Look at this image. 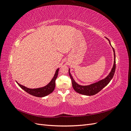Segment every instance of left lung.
Instances as JSON below:
<instances>
[{"mask_svg": "<svg viewBox=\"0 0 131 131\" xmlns=\"http://www.w3.org/2000/svg\"><path fill=\"white\" fill-rule=\"evenodd\" d=\"M108 40L109 41V43L111 45L110 40L108 39ZM113 50L114 51V63L113 68L112 69L109 74L107 76L105 79H103V80L98 81L97 82L94 83V84H91L88 86H81L79 85L77 83L75 82L73 78L72 77V75L70 73V69H69V74L70 78L71 79L72 82V85L73 87V89L74 90L79 93H80L82 94L86 95V96H93L98 93L100 91H101L104 87H105L108 85L111 80L113 79L114 75L115 74L116 69V61H115V50L113 47Z\"/></svg>", "mask_w": 131, "mask_h": 131, "instance_id": "8db88e82", "label": "left lung"}]
</instances>
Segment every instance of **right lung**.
Segmentation results:
<instances>
[{
    "mask_svg": "<svg viewBox=\"0 0 131 131\" xmlns=\"http://www.w3.org/2000/svg\"><path fill=\"white\" fill-rule=\"evenodd\" d=\"M58 70H59V68L57 69V70L56 71V73H55L53 78H52V80H51V81L49 82V84L48 85H47L46 86L43 87V88L31 89L27 88L24 86L19 84L17 82V83L22 89H23L25 91H26V92H27L28 93L32 95V96L38 97H45L47 96V95L51 93L53 91L55 88V85H56L55 81H56V80L58 76Z\"/></svg>",
    "mask_w": 131,
    "mask_h": 131,
    "instance_id": "add662e5",
    "label": "right lung"
}]
</instances>
